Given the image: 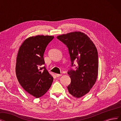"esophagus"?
I'll return each instance as SVG.
<instances>
[{
  "mask_svg": "<svg viewBox=\"0 0 121 121\" xmlns=\"http://www.w3.org/2000/svg\"><path fill=\"white\" fill-rule=\"evenodd\" d=\"M61 76V74H56V76L57 77H60Z\"/></svg>",
  "mask_w": 121,
  "mask_h": 121,
  "instance_id": "esophagus-1",
  "label": "esophagus"
}]
</instances>
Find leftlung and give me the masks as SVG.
I'll return each mask as SVG.
<instances>
[{"instance_id":"1","label":"left lung","mask_w":121,"mask_h":121,"mask_svg":"<svg viewBox=\"0 0 121 121\" xmlns=\"http://www.w3.org/2000/svg\"><path fill=\"white\" fill-rule=\"evenodd\" d=\"M57 38L67 46L71 61V69L68 72L71 82L67 87L73 96L80 98L88 93L95 83L98 69L97 50L94 44L87 35L81 32L69 33L58 36Z\"/></svg>"}]
</instances>
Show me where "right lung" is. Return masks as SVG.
Listing matches in <instances>:
<instances>
[{"instance_id": "obj_1", "label": "right lung", "mask_w": 121, "mask_h": 121, "mask_svg": "<svg viewBox=\"0 0 121 121\" xmlns=\"http://www.w3.org/2000/svg\"><path fill=\"white\" fill-rule=\"evenodd\" d=\"M52 36L38 35L26 39L17 57L16 73L24 89L36 98L43 96L52 85L53 78L45 66L43 55Z\"/></svg>"}]
</instances>
